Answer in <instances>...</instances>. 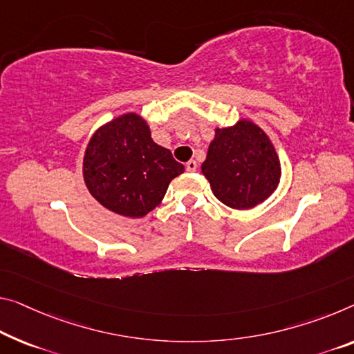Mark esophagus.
Instances as JSON below:
<instances>
[{
    "label": "esophagus",
    "mask_w": 354,
    "mask_h": 354,
    "mask_svg": "<svg viewBox=\"0 0 354 354\" xmlns=\"http://www.w3.org/2000/svg\"><path fill=\"white\" fill-rule=\"evenodd\" d=\"M185 167H187V171L194 172L196 169H198V162H196L194 160H189V161H187V165H185Z\"/></svg>",
    "instance_id": "esophagus-1"
}]
</instances>
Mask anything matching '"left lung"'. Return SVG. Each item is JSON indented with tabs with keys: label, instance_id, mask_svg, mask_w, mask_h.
I'll use <instances>...</instances> for the list:
<instances>
[{
	"label": "left lung",
	"instance_id": "left-lung-1",
	"mask_svg": "<svg viewBox=\"0 0 354 354\" xmlns=\"http://www.w3.org/2000/svg\"><path fill=\"white\" fill-rule=\"evenodd\" d=\"M201 171L215 198L227 207L250 210L279 188L281 165L269 134L248 118L215 128Z\"/></svg>",
	"mask_w": 354,
	"mask_h": 354
}]
</instances>
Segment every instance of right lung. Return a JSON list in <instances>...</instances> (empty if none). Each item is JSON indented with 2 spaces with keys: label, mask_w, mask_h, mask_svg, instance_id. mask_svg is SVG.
<instances>
[{
  "label": "right lung",
  "mask_w": 354,
  "mask_h": 354,
  "mask_svg": "<svg viewBox=\"0 0 354 354\" xmlns=\"http://www.w3.org/2000/svg\"><path fill=\"white\" fill-rule=\"evenodd\" d=\"M183 171L171 151L151 139L149 123L136 112L101 124L86 144L82 162L90 194L127 218H142L158 207Z\"/></svg>",
  "instance_id": "right-lung-1"
}]
</instances>
